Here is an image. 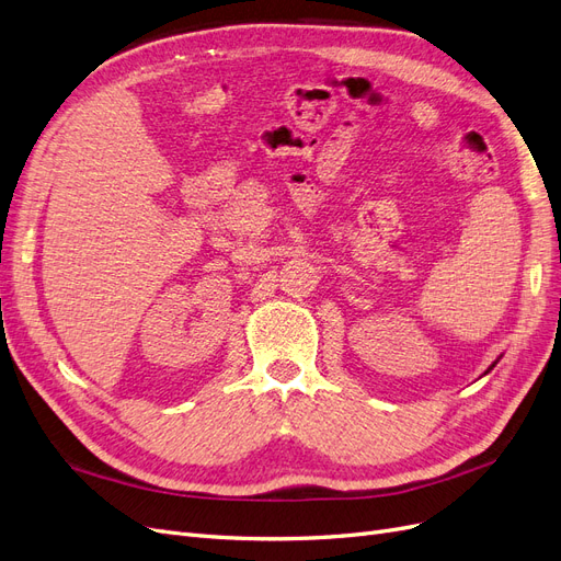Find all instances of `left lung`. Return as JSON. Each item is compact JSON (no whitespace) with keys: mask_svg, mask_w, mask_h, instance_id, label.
I'll use <instances>...</instances> for the list:
<instances>
[{"mask_svg":"<svg viewBox=\"0 0 561 561\" xmlns=\"http://www.w3.org/2000/svg\"><path fill=\"white\" fill-rule=\"evenodd\" d=\"M491 367H494V365H491ZM491 367H489V369H491Z\"/></svg>","mask_w":561,"mask_h":561,"instance_id":"1","label":"left lung"}]
</instances>
